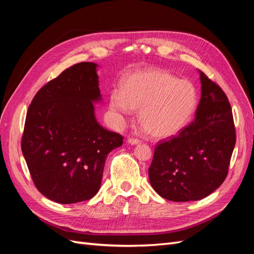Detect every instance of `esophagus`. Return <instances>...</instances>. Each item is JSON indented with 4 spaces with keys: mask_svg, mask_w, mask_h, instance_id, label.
<instances>
[{
    "mask_svg": "<svg viewBox=\"0 0 254 254\" xmlns=\"http://www.w3.org/2000/svg\"><path fill=\"white\" fill-rule=\"evenodd\" d=\"M127 142L131 145H136V144H139L141 141L139 139H134V137H128Z\"/></svg>",
    "mask_w": 254,
    "mask_h": 254,
    "instance_id": "obj_1",
    "label": "esophagus"
}]
</instances>
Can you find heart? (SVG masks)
<instances>
[{
  "label": "heart",
  "instance_id": "obj_1",
  "mask_svg": "<svg viewBox=\"0 0 254 254\" xmlns=\"http://www.w3.org/2000/svg\"><path fill=\"white\" fill-rule=\"evenodd\" d=\"M197 99V91L190 81L159 68H148L128 76L123 90L111 93L110 106L124 115L140 110L141 126L151 136L166 139L188 124Z\"/></svg>",
  "mask_w": 254,
  "mask_h": 254
}]
</instances>
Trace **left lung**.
I'll return each instance as SVG.
<instances>
[{
  "label": "left lung",
  "instance_id": "1",
  "mask_svg": "<svg viewBox=\"0 0 254 254\" xmlns=\"http://www.w3.org/2000/svg\"><path fill=\"white\" fill-rule=\"evenodd\" d=\"M196 117L178 135L159 142L149 181L167 200L195 201L218 189L228 175L236 142L231 105L216 82L201 72Z\"/></svg>",
  "mask_w": 254,
  "mask_h": 254
}]
</instances>
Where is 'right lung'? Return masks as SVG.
Returning <instances> with one entry per match:
<instances>
[{"label": "right lung", "instance_id": "1", "mask_svg": "<svg viewBox=\"0 0 254 254\" xmlns=\"http://www.w3.org/2000/svg\"><path fill=\"white\" fill-rule=\"evenodd\" d=\"M97 64L70 66L37 92L29 105L21 149L35 187L50 200L70 204L94 197L106 158L121 134L98 124Z\"/></svg>", "mask_w": 254, "mask_h": 254}]
</instances>
